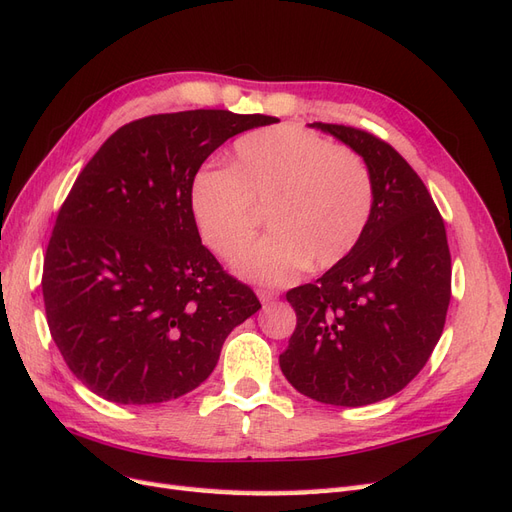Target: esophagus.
Segmentation results:
<instances>
[{
  "label": "esophagus",
  "mask_w": 512,
  "mask_h": 512,
  "mask_svg": "<svg viewBox=\"0 0 512 512\" xmlns=\"http://www.w3.org/2000/svg\"><path fill=\"white\" fill-rule=\"evenodd\" d=\"M257 294H259V300H261V303H264V305H270L272 300L279 298V294L274 292V290H259Z\"/></svg>",
  "instance_id": "esophagus-1"
}]
</instances>
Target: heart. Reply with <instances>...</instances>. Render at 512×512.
Listing matches in <instances>:
<instances>
[{"label": "heart", "instance_id": "1", "mask_svg": "<svg viewBox=\"0 0 512 512\" xmlns=\"http://www.w3.org/2000/svg\"><path fill=\"white\" fill-rule=\"evenodd\" d=\"M266 206L273 231L248 252ZM190 212L209 251L231 261L242 279L281 285L309 264L331 268L361 242L374 212V179L363 157L298 125L244 134L231 168H201L190 186Z\"/></svg>", "mask_w": 512, "mask_h": 512}]
</instances>
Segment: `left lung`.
I'll return each mask as SVG.
<instances>
[{"mask_svg":"<svg viewBox=\"0 0 512 512\" xmlns=\"http://www.w3.org/2000/svg\"><path fill=\"white\" fill-rule=\"evenodd\" d=\"M309 127L370 166L374 212L355 251L285 294L296 329L279 365L311 400L365 406L409 385L439 342L452 283L448 238L424 181L391 144L357 127Z\"/></svg>","mask_w":512,"mask_h":512,"instance_id":"1","label":"left lung"}]
</instances>
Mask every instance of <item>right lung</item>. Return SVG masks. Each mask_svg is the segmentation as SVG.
<instances>
[{"label": "right lung", "mask_w": 512, "mask_h": 512, "mask_svg": "<svg viewBox=\"0 0 512 512\" xmlns=\"http://www.w3.org/2000/svg\"><path fill=\"white\" fill-rule=\"evenodd\" d=\"M277 121L229 110L144 116L116 129L75 179L47 246L43 298L62 359L97 396H183L261 309L201 244L190 186L222 142Z\"/></svg>", "instance_id": "obj_1"}]
</instances>
